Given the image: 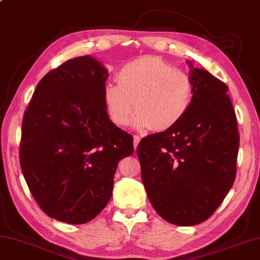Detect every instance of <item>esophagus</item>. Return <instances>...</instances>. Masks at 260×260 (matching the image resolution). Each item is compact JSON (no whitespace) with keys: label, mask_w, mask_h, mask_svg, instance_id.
I'll return each instance as SVG.
<instances>
[{"label":"esophagus","mask_w":260,"mask_h":260,"mask_svg":"<svg viewBox=\"0 0 260 260\" xmlns=\"http://www.w3.org/2000/svg\"><path fill=\"white\" fill-rule=\"evenodd\" d=\"M140 140H141V138L139 137V135H134V149L135 150H137L138 145H139V142H140Z\"/></svg>","instance_id":"obj_1"}]
</instances>
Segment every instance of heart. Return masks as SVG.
I'll return each instance as SVG.
<instances>
[{
	"instance_id": "obj_1",
	"label": "heart",
	"mask_w": 260,
	"mask_h": 260,
	"mask_svg": "<svg viewBox=\"0 0 260 260\" xmlns=\"http://www.w3.org/2000/svg\"><path fill=\"white\" fill-rule=\"evenodd\" d=\"M118 85L106 83L103 100L112 121L128 125L135 108V127L167 131L190 111L193 84L190 76L155 56H142L119 70Z\"/></svg>"
}]
</instances>
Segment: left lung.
Here are the masks:
<instances>
[{"label":"left lung","instance_id":"8db88e82","mask_svg":"<svg viewBox=\"0 0 260 260\" xmlns=\"http://www.w3.org/2000/svg\"><path fill=\"white\" fill-rule=\"evenodd\" d=\"M188 64L193 100L187 117L143 138L137 149L150 204L162 218L181 226L204 222L223 202L235 182L239 147L229 88Z\"/></svg>","mask_w":260,"mask_h":260}]
</instances>
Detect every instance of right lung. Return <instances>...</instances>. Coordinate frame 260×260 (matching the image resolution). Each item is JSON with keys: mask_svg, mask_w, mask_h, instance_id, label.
Listing matches in <instances>:
<instances>
[{"mask_svg": "<svg viewBox=\"0 0 260 260\" xmlns=\"http://www.w3.org/2000/svg\"><path fill=\"white\" fill-rule=\"evenodd\" d=\"M107 77L95 58H73L41 79L24 112L23 176L42 210L60 222L84 224L99 215L119 161L133 154V137L108 118Z\"/></svg>", "mask_w": 260, "mask_h": 260, "instance_id": "1", "label": "right lung"}]
</instances>
